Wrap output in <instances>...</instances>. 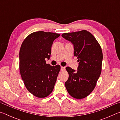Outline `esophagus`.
<instances>
[{
    "mask_svg": "<svg viewBox=\"0 0 120 120\" xmlns=\"http://www.w3.org/2000/svg\"><path fill=\"white\" fill-rule=\"evenodd\" d=\"M61 70L62 71L65 70V67H61Z\"/></svg>",
    "mask_w": 120,
    "mask_h": 120,
    "instance_id": "obj_1",
    "label": "esophagus"
}]
</instances>
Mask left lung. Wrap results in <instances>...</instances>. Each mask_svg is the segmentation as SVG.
Segmentation results:
<instances>
[{
  "label": "left lung",
  "instance_id": "left-lung-1",
  "mask_svg": "<svg viewBox=\"0 0 120 120\" xmlns=\"http://www.w3.org/2000/svg\"><path fill=\"white\" fill-rule=\"evenodd\" d=\"M62 36L74 46V56L78 59L77 71L69 67L65 86L71 96L81 99L94 90L101 71L103 53L100 44L94 36L86 30L64 33Z\"/></svg>",
  "mask_w": 120,
  "mask_h": 120
}]
</instances>
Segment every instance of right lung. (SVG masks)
Instances as JSON below:
<instances>
[{"instance_id":"add662e5","label":"right lung","mask_w":120,"mask_h":120,"mask_svg":"<svg viewBox=\"0 0 120 120\" xmlns=\"http://www.w3.org/2000/svg\"><path fill=\"white\" fill-rule=\"evenodd\" d=\"M60 35L41 31L32 33L22 43L19 50V71L28 92L36 97L44 98L53 90L60 70V65L50 66L49 59L54 40Z\"/></svg>"}]
</instances>
